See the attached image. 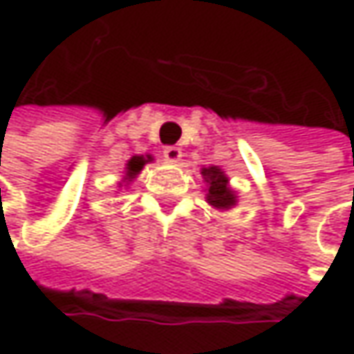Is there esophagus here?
Here are the masks:
<instances>
[{"label":"esophagus","instance_id":"esophagus-1","mask_svg":"<svg viewBox=\"0 0 354 354\" xmlns=\"http://www.w3.org/2000/svg\"><path fill=\"white\" fill-rule=\"evenodd\" d=\"M163 157H165V161L169 163H177L181 157H183V153H181V147H177V145H169L163 149Z\"/></svg>","mask_w":354,"mask_h":354}]
</instances>
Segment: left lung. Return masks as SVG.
<instances>
[{
	"mask_svg": "<svg viewBox=\"0 0 354 354\" xmlns=\"http://www.w3.org/2000/svg\"><path fill=\"white\" fill-rule=\"evenodd\" d=\"M207 183V203L215 209H231L237 205V195L229 187V177L219 167H203L201 171Z\"/></svg>",
	"mask_w": 354,
	"mask_h": 354,
	"instance_id": "left-lung-1",
	"label": "left lung"
}]
</instances>
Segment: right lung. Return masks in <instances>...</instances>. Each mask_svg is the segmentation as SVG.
<instances>
[{
    "label": "right lung",
    "mask_w": 354,
    "mask_h": 354,
    "mask_svg": "<svg viewBox=\"0 0 354 354\" xmlns=\"http://www.w3.org/2000/svg\"><path fill=\"white\" fill-rule=\"evenodd\" d=\"M153 161V157L151 155H133L131 159L127 161V165H125V181H133L139 173H141V169L145 167V163H149Z\"/></svg>",
    "instance_id": "obj_1"
}]
</instances>
